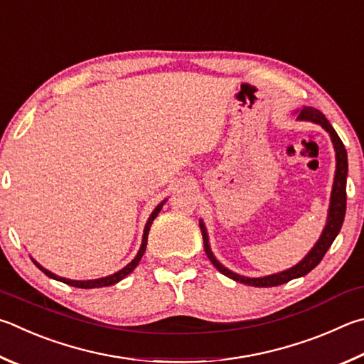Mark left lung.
<instances>
[{
    "instance_id": "8db88e82",
    "label": "left lung",
    "mask_w": 364,
    "mask_h": 364,
    "mask_svg": "<svg viewBox=\"0 0 364 364\" xmlns=\"http://www.w3.org/2000/svg\"><path fill=\"white\" fill-rule=\"evenodd\" d=\"M297 114V121H309L314 124L321 125L325 129L329 136H331V141L334 144V151H336V175H334V183H333V191H331V202H329V210H328V220H326V226L323 229V232L320 235L318 242L315 243L314 248L309 251L302 261H299L293 266L291 269L283 270V272L279 274H272L267 277H257V279H251V277H243L232 272L223 266V264L216 259L215 255L211 253L210 243H208V235H207V229H205V224L200 220V230H202V237H203V248L205 253H207L208 259L211 264L220 270L223 275L229 277L235 282L245 283V285L250 287H257V288H269V287H279L283 285L293 279H297V277H302L309 274L310 270L315 269L318 266L320 261L323 259V256L326 255L328 248L333 245V242L336 237H338L339 230L342 228L343 218H346V205H347V193H346V186H347V171H348V162H347V151L346 146H343L342 140L339 135L336 134V130L333 129V125L329 124L325 114L320 113L318 109H315L312 107H304L302 109L296 111Z\"/></svg>"
}]
</instances>
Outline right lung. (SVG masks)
Masks as SVG:
<instances>
[{
	"label": "right lung",
	"mask_w": 364,
	"mask_h": 364,
	"mask_svg": "<svg viewBox=\"0 0 364 364\" xmlns=\"http://www.w3.org/2000/svg\"><path fill=\"white\" fill-rule=\"evenodd\" d=\"M167 202V199H165L164 202H161L159 205H157V207L154 208V211L153 213H151V216L148 218V223H146V226H144V230H143V240H141V247H140V250H138V253H136V256L134 257V259H132L127 266H125L124 269H121V270H117L116 274H113V275H108V277H103V279H95V280H70V279H63V277H58V275H55V274H52L50 270H48V269H44L41 264H38L35 259H33V262L36 264V267L39 269V270H43V272L48 275V277H50V279H54V280H58V282H63V283H67V285H70V287H76V288H84V289H89V288H103V287H111V285H116L117 282H121L122 279H125V277H127L132 270H134L136 266H138V262H140V259L143 257V255H144V251H146V245H148V234H149V229H151V224H153V221L156 220V216L159 215V211L162 210V207H164V203Z\"/></svg>",
	"instance_id": "obj_1"
}]
</instances>
